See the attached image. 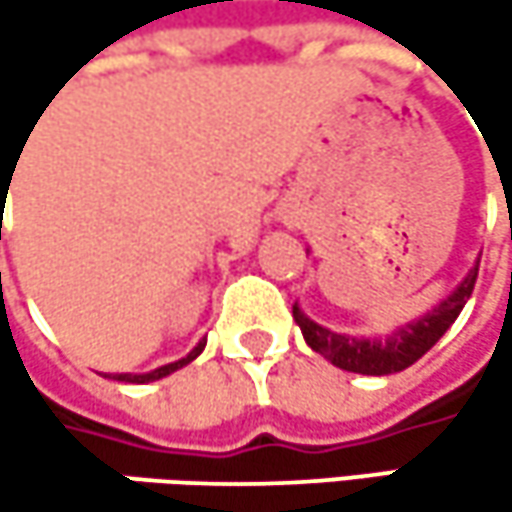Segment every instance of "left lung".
Segmentation results:
<instances>
[{
  "instance_id": "obj_1",
  "label": "left lung",
  "mask_w": 512,
  "mask_h": 512,
  "mask_svg": "<svg viewBox=\"0 0 512 512\" xmlns=\"http://www.w3.org/2000/svg\"><path fill=\"white\" fill-rule=\"evenodd\" d=\"M477 266H480V260H477ZM477 266L462 278L451 296H445L424 317H418V320L400 326L397 332H391L385 341L382 338H353V335L329 332L320 323L308 320L299 305H293V320L299 323L305 344L314 353L329 358L335 367L350 370V373H364V376H388V373H397V370H406L409 364H415L454 326V320L460 317V311L465 308V302H468V296L474 290Z\"/></svg>"
}]
</instances>
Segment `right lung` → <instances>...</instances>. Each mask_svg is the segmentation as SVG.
Listing matches in <instances>:
<instances>
[{"label": "right lung", "instance_id": "add662e5", "mask_svg": "<svg viewBox=\"0 0 512 512\" xmlns=\"http://www.w3.org/2000/svg\"><path fill=\"white\" fill-rule=\"evenodd\" d=\"M204 344L207 341H201L192 353L186 358H180V361H171V364H162V367H156V370H151V373H115V379L118 382H136V385H145V382H154V379H162V376H168V373H174L177 367H183V364H189L192 358L201 356V350H204Z\"/></svg>", "mask_w": 512, "mask_h": 512}]
</instances>
